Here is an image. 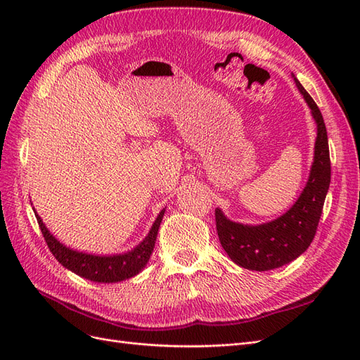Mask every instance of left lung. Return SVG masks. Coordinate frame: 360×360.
Listing matches in <instances>:
<instances>
[{
    "mask_svg": "<svg viewBox=\"0 0 360 360\" xmlns=\"http://www.w3.org/2000/svg\"><path fill=\"white\" fill-rule=\"evenodd\" d=\"M294 81L317 123L314 163L307 188L285 214L263 225L237 224L226 219L219 209L214 210L216 230L225 252L236 264L249 270H271L302 255L317 233L326 193L329 191L330 156L328 130L317 103L296 78Z\"/></svg>",
    "mask_w": 360,
    "mask_h": 360,
    "instance_id": "left-lung-1",
    "label": "left lung"
}]
</instances>
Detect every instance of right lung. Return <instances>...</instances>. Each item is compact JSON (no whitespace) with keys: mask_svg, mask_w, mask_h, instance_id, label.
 <instances>
[{"mask_svg":"<svg viewBox=\"0 0 360 360\" xmlns=\"http://www.w3.org/2000/svg\"><path fill=\"white\" fill-rule=\"evenodd\" d=\"M163 213H165V210H162L159 213L158 219L155 221L153 226H151L148 236L134 250H130L127 254L112 257H97L90 254H82L63 246L57 238L46 230L45 224L41 222L37 213L36 217L49 250L52 255L58 259V263H61V266L69 269L73 274L79 275L81 278L110 284V282H118L132 278L144 269L151 252H153Z\"/></svg>","mask_w":360,"mask_h":360,"instance_id":"right-lung-1","label":"right lung"}]
</instances>
